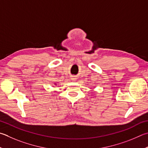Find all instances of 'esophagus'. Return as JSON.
Instances as JSON below:
<instances>
[{"label":"esophagus","mask_w":148,"mask_h":148,"mask_svg":"<svg viewBox=\"0 0 148 148\" xmlns=\"http://www.w3.org/2000/svg\"><path fill=\"white\" fill-rule=\"evenodd\" d=\"M72 80H74V79H75V77H74V76H72V78H71Z\"/></svg>","instance_id":"esophagus-1"}]
</instances>
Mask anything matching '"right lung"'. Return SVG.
Returning a JSON list of instances; mask_svg holds the SVG:
<instances>
[{"instance_id": "right-lung-1", "label": "right lung", "mask_w": 148, "mask_h": 148, "mask_svg": "<svg viewBox=\"0 0 148 148\" xmlns=\"http://www.w3.org/2000/svg\"><path fill=\"white\" fill-rule=\"evenodd\" d=\"M54 85H56V83H54Z\"/></svg>"}]
</instances>
